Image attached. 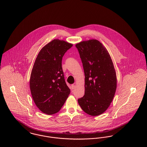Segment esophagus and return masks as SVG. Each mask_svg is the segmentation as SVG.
Returning a JSON list of instances; mask_svg holds the SVG:
<instances>
[{"mask_svg":"<svg viewBox=\"0 0 147 147\" xmlns=\"http://www.w3.org/2000/svg\"><path fill=\"white\" fill-rule=\"evenodd\" d=\"M75 88H76V86H75L74 84H72V85H71V89H75Z\"/></svg>","mask_w":147,"mask_h":147,"instance_id":"34e87169","label":"esophagus"}]
</instances>
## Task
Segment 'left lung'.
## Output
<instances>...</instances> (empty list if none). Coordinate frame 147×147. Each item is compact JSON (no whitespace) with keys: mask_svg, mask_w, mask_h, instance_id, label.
Here are the masks:
<instances>
[{"mask_svg":"<svg viewBox=\"0 0 147 147\" xmlns=\"http://www.w3.org/2000/svg\"><path fill=\"white\" fill-rule=\"evenodd\" d=\"M85 74V94L78 100L87 114L96 116L110 106L117 88V78L111 56L97 40L76 44Z\"/></svg>","mask_w":147,"mask_h":147,"instance_id":"obj_1","label":"left lung"}]
</instances>
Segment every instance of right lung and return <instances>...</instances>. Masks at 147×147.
<instances>
[{
	"mask_svg": "<svg viewBox=\"0 0 147 147\" xmlns=\"http://www.w3.org/2000/svg\"><path fill=\"white\" fill-rule=\"evenodd\" d=\"M73 44L55 39L39 52L31 71L30 88L33 100L43 113L58 112L70 94L65 83L62 61Z\"/></svg>",
	"mask_w": 147,
	"mask_h": 147,
	"instance_id": "1",
	"label": "right lung"
}]
</instances>
